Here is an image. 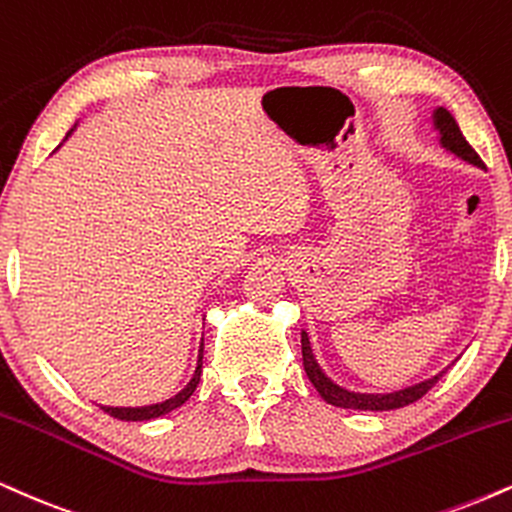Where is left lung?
<instances>
[{"instance_id": "1", "label": "left lung", "mask_w": 512, "mask_h": 512, "mask_svg": "<svg viewBox=\"0 0 512 512\" xmlns=\"http://www.w3.org/2000/svg\"><path fill=\"white\" fill-rule=\"evenodd\" d=\"M434 126H436V131L441 133V145L446 147V150H451L453 155L465 159V162H470L474 166H482V169H484V162L479 159L477 152L472 150V145L465 140V135H463V131H460L458 123H455L451 112H446L443 107L436 109V112H434ZM300 346H303V365H305L307 377H310L312 384H315L319 396H322L326 403L336 405V408H350V410H396V408H403V405L415 403V400H420L424 393L432 391V386L443 377V372H441V374H436L434 379H427V381H422V384L408 386V389L396 391V393H353V391L341 389V386H336L334 381H331L322 372V369H319L315 355H312L310 338H307L305 331H303V338H300Z\"/></svg>"}]
</instances>
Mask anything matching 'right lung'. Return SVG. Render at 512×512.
<instances>
[{
	"instance_id": "add662e5",
	"label": "right lung",
	"mask_w": 512,
	"mask_h": 512,
	"mask_svg": "<svg viewBox=\"0 0 512 512\" xmlns=\"http://www.w3.org/2000/svg\"><path fill=\"white\" fill-rule=\"evenodd\" d=\"M200 374H202V346H200V357H197V367H195V374L193 379H190V384L183 389L181 393H176L174 398L164 400V403H155V405H145V408H107V405H102V410L107 412V415L116 417V420H126V422H145V420H155V417H162L166 412L181 408L186 400L193 396V391L197 389V384H200Z\"/></svg>"
}]
</instances>
